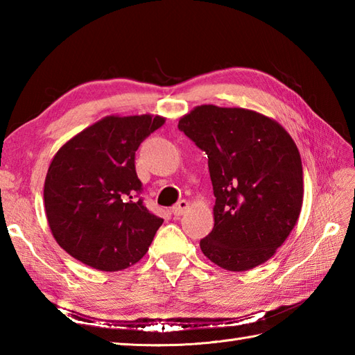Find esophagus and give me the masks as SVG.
<instances>
[{"mask_svg": "<svg viewBox=\"0 0 355 355\" xmlns=\"http://www.w3.org/2000/svg\"><path fill=\"white\" fill-rule=\"evenodd\" d=\"M189 209V202L187 201V200H180L176 206L171 209V213H173V216H176V218H179V216H182V214H184L187 210Z\"/></svg>", "mask_w": 355, "mask_h": 355, "instance_id": "obj_1", "label": "esophagus"}]
</instances>
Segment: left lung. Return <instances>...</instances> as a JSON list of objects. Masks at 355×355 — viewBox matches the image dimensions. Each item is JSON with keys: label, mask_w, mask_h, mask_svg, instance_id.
Masks as SVG:
<instances>
[{"label": "left lung", "mask_w": 355, "mask_h": 355, "mask_svg": "<svg viewBox=\"0 0 355 355\" xmlns=\"http://www.w3.org/2000/svg\"><path fill=\"white\" fill-rule=\"evenodd\" d=\"M179 130L202 149L216 202L204 256L241 272L275 254L299 219L304 173L299 149L282 124L244 108L201 105Z\"/></svg>", "instance_id": "8db88e82"}]
</instances>
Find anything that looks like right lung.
Masks as SVG:
<instances>
[{"label":"right lung","mask_w":355,"mask_h":355,"mask_svg":"<svg viewBox=\"0 0 355 355\" xmlns=\"http://www.w3.org/2000/svg\"><path fill=\"white\" fill-rule=\"evenodd\" d=\"M166 123L159 115H108L62 145L44 182L53 237L75 259L121 271L145 256L163 219L139 198L135 154Z\"/></svg>","instance_id":"obj_1"}]
</instances>
